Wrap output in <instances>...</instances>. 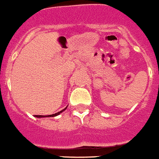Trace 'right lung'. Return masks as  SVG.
I'll return each mask as SVG.
<instances>
[{"label":"right lung","instance_id":"add662e5","mask_svg":"<svg viewBox=\"0 0 159 159\" xmlns=\"http://www.w3.org/2000/svg\"><path fill=\"white\" fill-rule=\"evenodd\" d=\"M66 108H67V107H66V108H64L63 110H62V111H59V112L56 113V114H51V115H47V116H44V115H34V117H38V118H42V117H56V116L59 115V114H60L61 113L63 112V111H65V110H66Z\"/></svg>","mask_w":159,"mask_h":159}]
</instances>
